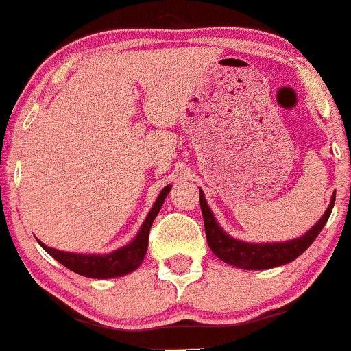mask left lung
Listing matches in <instances>:
<instances>
[{
    "label": "left lung",
    "instance_id": "8db88e82",
    "mask_svg": "<svg viewBox=\"0 0 351 351\" xmlns=\"http://www.w3.org/2000/svg\"><path fill=\"white\" fill-rule=\"evenodd\" d=\"M335 205V195L332 196V203L326 208L325 215L322 219L303 237L296 240L285 241V243H265V245H252L245 241H238L234 238L223 233L219 228L213 213L206 205V199L203 191L199 190V206H202L203 221H205L206 241L211 252L217 255L219 260L232 267L243 269H268L280 267V265L290 263L302 255L303 252L315 241L319 232L323 230L325 223L328 221Z\"/></svg>",
    "mask_w": 351,
    "mask_h": 351
}]
</instances>
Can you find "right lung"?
<instances>
[{"instance_id": "right-lung-1", "label": "right lung", "mask_w": 351, "mask_h": 351, "mask_svg": "<svg viewBox=\"0 0 351 351\" xmlns=\"http://www.w3.org/2000/svg\"><path fill=\"white\" fill-rule=\"evenodd\" d=\"M168 191L169 186H165L161 190L155 205H153L152 211H149L148 217L145 219L143 226H141L140 233L136 234V238H134L132 243L123 246V248L117 250V252L110 253V255H76V253L58 252V250L49 248V246L41 243L40 240L38 241L63 267H66L68 269H71V271L78 273L82 276H88V278H113V276H121L126 275V273H132L143 261L146 250H148L149 230H152L153 221H155L158 211H160L161 205H163Z\"/></svg>"}]
</instances>
